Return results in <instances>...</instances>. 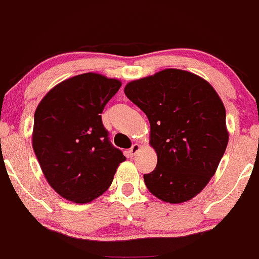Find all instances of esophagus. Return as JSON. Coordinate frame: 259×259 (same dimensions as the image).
Here are the masks:
<instances>
[{"mask_svg": "<svg viewBox=\"0 0 259 259\" xmlns=\"http://www.w3.org/2000/svg\"><path fill=\"white\" fill-rule=\"evenodd\" d=\"M140 149H141L140 145H139V144H134V145H133V146H132V149H130L129 151H127V153H129L130 157H133V156H135L136 153L140 151Z\"/></svg>", "mask_w": 259, "mask_h": 259, "instance_id": "1", "label": "esophagus"}]
</instances>
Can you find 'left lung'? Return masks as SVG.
I'll list each match as a JSON object with an SVG mask.
<instances>
[{"label": "left lung", "instance_id": "1", "mask_svg": "<svg viewBox=\"0 0 259 259\" xmlns=\"http://www.w3.org/2000/svg\"><path fill=\"white\" fill-rule=\"evenodd\" d=\"M124 92L150 121L157 166L144 175L147 189L166 203L194 198L215 175L229 143L217 91L194 73L166 69L129 82Z\"/></svg>", "mask_w": 259, "mask_h": 259}]
</instances>
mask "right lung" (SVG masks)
Masks as SVG:
<instances>
[{"label":"right lung","mask_w":259,"mask_h":259,"mask_svg":"<svg viewBox=\"0 0 259 259\" xmlns=\"http://www.w3.org/2000/svg\"><path fill=\"white\" fill-rule=\"evenodd\" d=\"M120 86L116 78L82 73L51 88L36 107L33 150L48 183L67 200L84 204L98 198L125 161L101 115Z\"/></svg>","instance_id":"1"}]
</instances>
